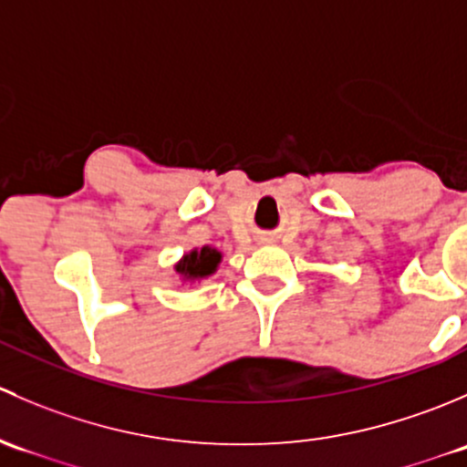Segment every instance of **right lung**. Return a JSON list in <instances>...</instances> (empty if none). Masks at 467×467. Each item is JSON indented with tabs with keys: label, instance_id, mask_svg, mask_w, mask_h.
<instances>
[{
	"label": "right lung",
	"instance_id": "obj_1",
	"mask_svg": "<svg viewBox=\"0 0 467 467\" xmlns=\"http://www.w3.org/2000/svg\"><path fill=\"white\" fill-rule=\"evenodd\" d=\"M221 262V253L216 248L203 246L201 251H192L178 262L176 271L181 273L185 280H201V277L212 275Z\"/></svg>",
	"mask_w": 467,
	"mask_h": 467
}]
</instances>
